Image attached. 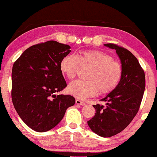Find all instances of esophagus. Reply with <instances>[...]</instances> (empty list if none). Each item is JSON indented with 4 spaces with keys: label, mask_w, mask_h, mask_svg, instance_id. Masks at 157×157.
I'll use <instances>...</instances> for the list:
<instances>
[{
    "label": "esophagus",
    "mask_w": 157,
    "mask_h": 157,
    "mask_svg": "<svg viewBox=\"0 0 157 157\" xmlns=\"http://www.w3.org/2000/svg\"><path fill=\"white\" fill-rule=\"evenodd\" d=\"M76 104H78V105H81V106H83V105L86 104L84 102L81 101L79 100V99H76Z\"/></svg>",
    "instance_id": "1"
}]
</instances>
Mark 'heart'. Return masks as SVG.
Masks as SVG:
<instances>
[{"label": "heart", "instance_id": "obj_1", "mask_svg": "<svg viewBox=\"0 0 157 157\" xmlns=\"http://www.w3.org/2000/svg\"><path fill=\"white\" fill-rule=\"evenodd\" d=\"M80 64L91 67L88 80L72 81L68 87V92L80 99L94 96L98 91L101 94L110 93L121 80V63L99 50L83 51L76 56H66L60 63V69L66 78L72 79L76 76Z\"/></svg>", "mask_w": 157, "mask_h": 157}]
</instances>
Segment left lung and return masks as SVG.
Wrapping results in <instances>:
<instances>
[{
    "instance_id": "obj_1",
    "label": "left lung",
    "mask_w": 157,
    "mask_h": 157,
    "mask_svg": "<svg viewBox=\"0 0 157 157\" xmlns=\"http://www.w3.org/2000/svg\"><path fill=\"white\" fill-rule=\"evenodd\" d=\"M104 46L116 50L121 60L122 76L117 86L101 99L106 106L94 105L96 113L87 123L98 136L110 137L122 132L136 115L145 90V74L127 49L113 44Z\"/></svg>"
}]
</instances>
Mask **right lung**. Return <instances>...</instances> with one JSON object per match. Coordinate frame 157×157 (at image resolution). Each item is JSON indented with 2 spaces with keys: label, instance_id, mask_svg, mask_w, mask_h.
Listing matches in <instances>:
<instances>
[{
  "label": "right lung",
  "instance_id": "right-lung-1",
  "mask_svg": "<svg viewBox=\"0 0 157 157\" xmlns=\"http://www.w3.org/2000/svg\"><path fill=\"white\" fill-rule=\"evenodd\" d=\"M70 48L56 40L33 45L13 66V104L23 121L36 132L54 128L75 104L72 96L54 94L67 86L60 63Z\"/></svg>",
  "mask_w": 157,
  "mask_h": 157
}]
</instances>
